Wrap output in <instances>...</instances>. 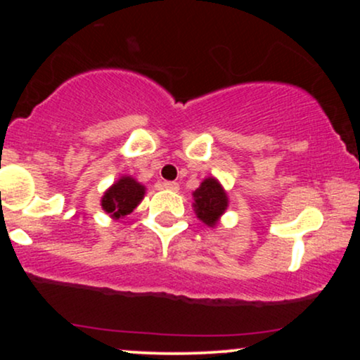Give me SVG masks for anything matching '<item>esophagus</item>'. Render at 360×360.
I'll list each match as a JSON object with an SVG mask.
<instances>
[{
  "instance_id": "obj_1",
  "label": "esophagus",
  "mask_w": 360,
  "mask_h": 360,
  "mask_svg": "<svg viewBox=\"0 0 360 360\" xmlns=\"http://www.w3.org/2000/svg\"><path fill=\"white\" fill-rule=\"evenodd\" d=\"M162 188L167 189V191H172V193H177L179 191V184L174 183V181H164L162 183Z\"/></svg>"
}]
</instances>
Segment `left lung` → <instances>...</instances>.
Here are the masks:
<instances>
[{"instance_id": "left-lung-1", "label": "left lung", "mask_w": 360, "mask_h": 360, "mask_svg": "<svg viewBox=\"0 0 360 360\" xmlns=\"http://www.w3.org/2000/svg\"><path fill=\"white\" fill-rule=\"evenodd\" d=\"M193 208L198 220L210 229H214L220 223L229 208V194L217 177H205L200 188L193 191Z\"/></svg>"}]
</instances>
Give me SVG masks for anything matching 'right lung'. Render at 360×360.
Listing matches in <instances>:
<instances>
[{"label":"right lung","instance_id":"right-lung-1","mask_svg":"<svg viewBox=\"0 0 360 360\" xmlns=\"http://www.w3.org/2000/svg\"><path fill=\"white\" fill-rule=\"evenodd\" d=\"M146 196V186L135 177L122 176L103 193L101 208L110 218L120 220L134 212Z\"/></svg>","mask_w":360,"mask_h":360}]
</instances>
